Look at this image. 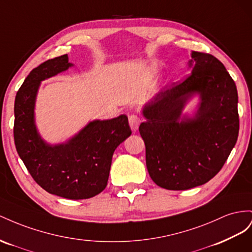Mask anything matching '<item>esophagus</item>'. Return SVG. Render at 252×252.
<instances>
[{
    "mask_svg": "<svg viewBox=\"0 0 252 252\" xmlns=\"http://www.w3.org/2000/svg\"><path fill=\"white\" fill-rule=\"evenodd\" d=\"M128 124H130L132 130L136 131L138 128L139 125H140V117L136 114L130 115V116H128Z\"/></svg>",
    "mask_w": 252,
    "mask_h": 252,
    "instance_id": "esophagus-1",
    "label": "esophagus"
}]
</instances>
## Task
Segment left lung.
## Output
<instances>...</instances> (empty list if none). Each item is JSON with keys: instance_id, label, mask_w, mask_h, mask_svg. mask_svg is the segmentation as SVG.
Wrapping results in <instances>:
<instances>
[{"instance_id": "obj_1", "label": "left lung", "mask_w": 252, "mask_h": 252, "mask_svg": "<svg viewBox=\"0 0 252 252\" xmlns=\"http://www.w3.org/2000/svg\"><path fill=\"white\" fill-rule=\"evenodd\" d=\"M192 58L191 74L157 94L145 106L147 120L139 126L149 174L167 190H188L209 182L239 136L233 79L212 55L193 52ZM195 92L202 99L196 117L179 122L184 103Z\"/></svg>"}]
</instances>
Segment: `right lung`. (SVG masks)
Segmentation results:
<instances>
[{"label": "right lung", "instance_id": "right-lung-1", "mask_svg": "<svg viewBox=\"0 0 252 252\" xmlns=\"http://www.w3.org/2000/svg\"><path fill=\"white\" fill-rule=\"evenodd\" d=\"M67 55L56 57L33 68L19 89L14 101L13 137L26 169L43 189L68 199H86L107 185L115 149L131 135L127 117L95 120L67 143L48 146L33 121L34 100L40 82L66 70Z\"/></svg>", "mask_w": 252, "mask_h": 252}]
</instances>
